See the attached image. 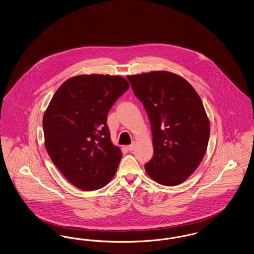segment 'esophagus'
I'll use <instances>...</instances> for the list:
<instances>
[{
	"label": "esophagus",
	"mask_w": 254,
	"mask_h": 254,
	"mask_svg": "<svg viewBox=\"0 0 254 254\" xmlns=\"http://www.w3.org/2000/svg\"><path fill=\"white\" fill-rule=\"evenodd\" d=\"M134 148H135V144H134V143H131V144H129V145L127 146V149L128 151H130V152L134 150Z\"/></svg>",
	"instance_id": "1"
}]
</instances>
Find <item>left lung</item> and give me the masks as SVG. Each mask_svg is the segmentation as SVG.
Segmentation results:
<instances>
[{"label":"left lung","mask_w":254,"mask_h":254,"mask_svg":"<svg viewBox=\"0 0 254 254\" xmlns=\"http://www.w3.org/2000/svg\"><path fill=\"white\" fill-rule=\"evenodd\" d=\"M147 112L154 155L144 165L155 182L166 186L186 181L201 163L210 137L202 101L182 76L157 71L127 75Z\"/></svg>","instance_id":"8db88e82"}]
</instances>
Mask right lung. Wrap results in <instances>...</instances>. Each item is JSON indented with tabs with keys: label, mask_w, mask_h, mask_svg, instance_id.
I'll list each match as a JSON object with an SVG mask.
<instances>
[{
	"label": "right lung",
	"mask_w": 254,
	"mask_h": 254,
	"mask_svg": "<svg viewBox=\"0 0 254 254\" xmlns=\"http://www.w3.org/2000/svg\"><path fill=\"white\" fill-rule=\"evenodd\" d=\"M122 76L82 74L55 92L43 115L45 148L62 175L84 191L112 181L122 152L110 138L107 116L128 90Z\"/></svg>",
	"instance_id": "right-lung-1"
}]
</instances>
